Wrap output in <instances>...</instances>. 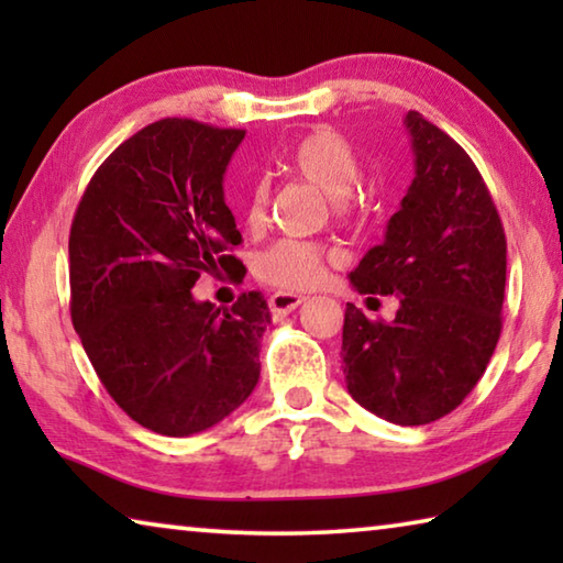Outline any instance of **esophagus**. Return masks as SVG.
<instances>
[{
  "mask_svg": "<svg viewBox=\"0 0 563 563\" xmlns=\"http://www.w3.org/2000/svg\"><path fill=\"white\" fill-rule=\"evenodd\" d=\"M300 302H305L302 295H295V292H275L271 295V310L275 316H285V312H290L298 308Z\"/></svg>",
  "mask_w": 563,
  "mask_h": 563,
  "instance_id": "esophagus-1",
  "label": "esophagus"
}]
</instances>
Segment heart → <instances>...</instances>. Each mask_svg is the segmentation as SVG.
Returning a JSON list of instances; mask_svg holds the SVG:
<instances>
[{"instance_id":"b5f03b06","label":"heart","mask_w":563,"mask_h":563,"mask_svg":"<svg viewBox=\"0 0 563 563\" xmlns=\"http://www.w3.org/2000/svg\"><path fill=\"white\" fill-rule=\"evenodd\" d=\"M280 168L288 176L300 178L332 198V211L338 218H345L355 211L352 188L360 184L362 166L355 151L335 131L320 129L295 141L292 148L285 154ZM265 213H268V186L255 184L245 194L243 221L247 228H261ZM322 261H325V251L320 245L285 238V241H275L258 255L255 273L273 288L305 290L320 283Z\"/></svg>"}]
</instances>
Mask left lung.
<instances>
[{"label": "left lung", "instance_id": "1", "mask_svg": "<svg viewBox=\"0 0 563 563\" xmlns=\"http://www.w3.org/2000/svg\"><path fill=\"white\" fill-rule=\"evenodd\" d=\"M415 180L385 241L350 273L362 295H397L395 320L347 302L342 375L357 405L415 427L450 415L479 383L501 332L507 238L474 161L409 111Z\"/></svg>", "mask_w": 563, "mask_h": 563}]
</instances>
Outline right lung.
I'll use <instances>...</instances> for the list:
<instances>
[{
  "mask_svg": "<svg viewBox=\"0 0 563 563\" xmlns=\"http://www.w3.org/2000/svg\"><path fill=\"white\" fill-rule=\"evenodd\" d=\"M243 139L194 119L148 123L97 168L74 213L71 322L113 402L156 434L203 432L258 385L263 295L221 310L190 292L203 273L243 280L223 198Z\"/></svg>",
  "mask_w": 563,
  "mask_h": 563,
  "instance_id": "add662e5",
  "label": "right lung"
}]
</instances>
